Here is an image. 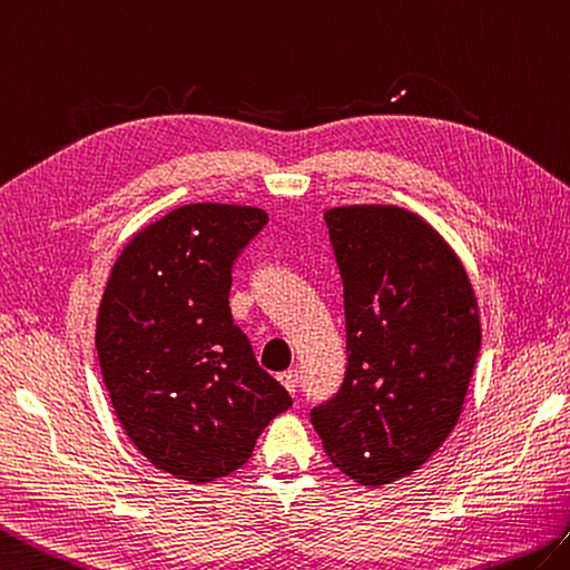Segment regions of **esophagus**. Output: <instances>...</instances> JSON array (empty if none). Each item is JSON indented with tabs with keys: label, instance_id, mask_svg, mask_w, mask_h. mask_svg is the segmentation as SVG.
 I'll return each mask as SVG.
<instances>
[{
	"label": "esophagus",
	"instance_id": "obj_1",
	"mask_svg": "<svg viewBox=\"0 0 570 570\" xmlns=\"http://www.w3.org/2000/svg\"><path fill=\"white\" fill-rule=\"evenodd\" d=\"M277 381H281V383L285 385V390L289 392V395H295V392H297V381H299L295 368H289V371H285V373L277 375Z\"/></svg>",
	"mask_w": 570,
	"mask_h": 570
}]
</instances>
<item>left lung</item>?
I'll return each instance as SVG.
<instances>
[{
    "label": "left lung",
    "instance_id": "8db88e82",
    "mask_svg": "<svg viewBox=\"0 0 570 570\" xmlns=\"http://www.w3.org/2000/svg\"><path fill=\"white\" fill-rule=\"evenodd\" d=\"M344 281L346 375L309 412L326 456L361 485L412 475L459 424L480 309L456 250L395 205L324 212Z\"/></svg>",
    "mask_w": 570,
    "mask_h": 570
}]
</instances>
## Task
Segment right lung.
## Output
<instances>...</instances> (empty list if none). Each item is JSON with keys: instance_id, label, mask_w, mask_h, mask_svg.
<instances>
[{"instance_id": "right-lung-1", "label": "right lung", "mask_w": 570, "mask_h": 570, "mask_svg": "<svg viewBox=\"0 0 570 570\" xmlns=\"http://www.w3.org/2000/svg\"><path fill=\"white\" fill-rule=\"evenodd\" d=\"M268 214L193 202L141 226L114 261L97 312V356L131 444L202 485L242 468L293 397L232 320L234 261Z\"/></svg>"}]
</instances>
